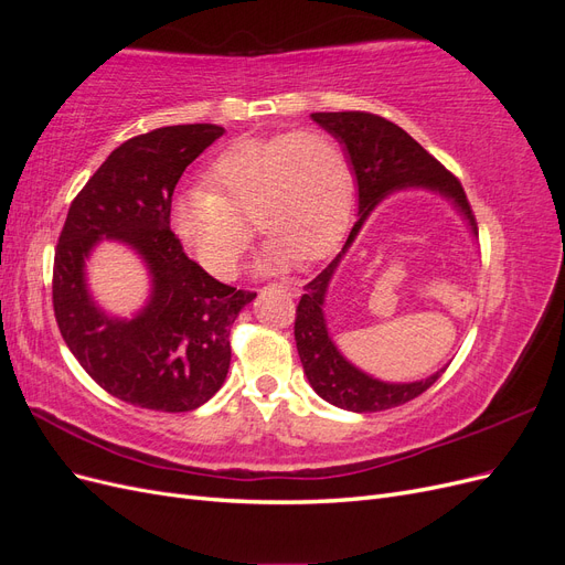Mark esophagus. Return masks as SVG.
<instances>
[{
  "instance_id": "1",
  "label": "esophagus",
  "mask_w": 565,
  "mask_h": 565,
  "mask_svg": "<svg viewBox=\"0 0 565 565\" xmlns=\"http://www.w3.org/2000/svg\"><path fill=\"white\" fill-rule=\"evenodd\" d=\"M276 287H280V289H285V292L289 295V297H299V292H301V289H299V285L297 282H278Z\"/></svg>"
}]
</instances>
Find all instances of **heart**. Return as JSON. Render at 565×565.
Here are the masks:
<instances>
[{"label":"heart","instance_id":"1","mask_svg":"<svg viewBox=\"0 0 565 565\" xmlns=\"http://www.w3.org/2000/svg\"><path fill=\"white\" fill-rule=\"evenodd\" d=\"M210 188H185L169 204V228L214 278H233L249 243L245 218L268 241L254 270L278 273L318 262L344 233L353 204V169L334 136L297 129L247 136L210 164Z\"/></svg>","mask_w":565,"mask_h":565}]
</instances>
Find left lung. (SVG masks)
I'll list each match as a JSON object with an SVG mask.
<instances>
[{
  "label": "left lung",
  "instance_id": "obj_1",
  "mask_svg": "<svg viewBox=\"0 0 565 565\" xmlns=\"http://www.w3.org/2000/svg\"><path fill=\"white\" fill-rule=\"evenodd\" d=\"M311 119L334 136L347 152L358 188V221L330 266L303 287L306 295L297 306L295 322L297 351L306 380L322 401L349 413H380L417 398L448 365L417 382H384L353 365L334 344L324 318V301L334 273L370 214L393 193L426 191L448 200L473 241L478 237L476 218L459 181L398 125L370 113H311Z\"/></svg>",
  "mask_w": 565,
  "mask_h": 565
}]
</instances>
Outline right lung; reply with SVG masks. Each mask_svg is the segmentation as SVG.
Listing matches in <instances>:
<instances>
[{
  "mask_svg": "<svg viewBox=\"0 0 565 565\" xmlns=\"http://www.w3.org/2000/svg\"><path fill=\"white\" fill-rule=\"evenodd\" d=\"M224 127L177 125L115 148L67 212L54 259V313L67 349L110 396L160 413H188L226 382L231 324L256 297L188 259L169 228V204L185 167ZM140 256L149 297L131 317L90 295L86 264L98 244Z\"/></svg>",
  "mask_w": 565,
  "mask_h": 565,
  "instance_id": "1",
  "label": "right lung"
}]
</instances>
